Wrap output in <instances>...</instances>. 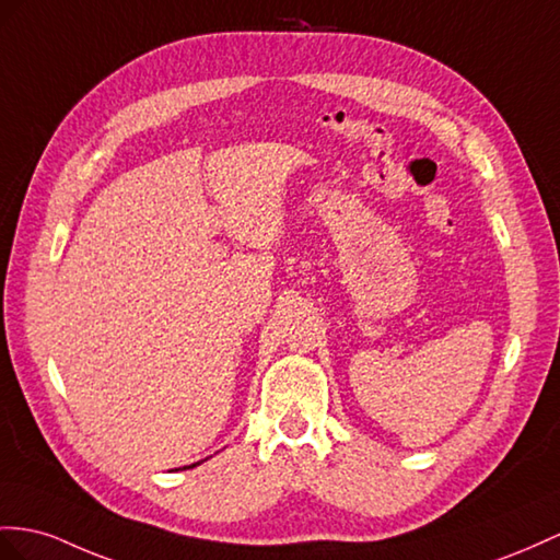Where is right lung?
I'll return each instance as SVG.
<instances>
[{
	"mask_svg": "<svg viewBox=\"0 0 560 560\" xmlns=\"http://www.w3.org/2000/svg\"><path fill=\"white\" fill-rule=\"evenodd\" d=\"M200 464V462H198ZM198 464H191V466H184V468H194V466H198Z\"/></svg>",
	"mask_w": 560,
	"mask_h": 560,
	"instance_id": "1",
	"label": "right lung"
}]
</instances>
